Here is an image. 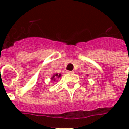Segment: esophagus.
<instances>
[{"instance_id": "1", "label": "esophagus", "mask_w": 129, "mask_h": 129, "mask_svg": "<svg viewBox=\"0 0 129 129\" xmlns=\"http://www.w3.org/2000/svg\"><path fill=\"white\" fill-rule=\"evenodd\" d=\"M67 73H73V72H73V71H67Z\"/></svg>"}]
</instances>
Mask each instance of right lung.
Masks as SVG:
<instances>
[{
	"instance_id": "obj_1",
	"label": "right lung",
	"mask_w": 129,
	"mask_h": 129,
	"mask_svg": "<svg viewBox=\"0 0 129 129\" xmlns=\"http://www.w3.org/2000/svg\"><path fill=\"white\" fill-rule=\"evenodd\" d=\"M60 76H61V75H60V74H59V75H58V74L57 73V74H54V75L52 76L51 79H52V80H56V78H57H57H59Z\"/></svg>"
}]
</instances>
